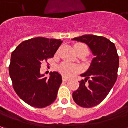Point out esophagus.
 Masks as SVG:
<instances>
[{
    "label": "esophagus",
    "instance_id": "obj_1",
    "mask_svg": "<svg viewBox=\"0 0 128 128\" xmlns=\"http://www.w3.org/2000/svg\"><path fill=\"white\" fill-rule=\"evenodd\" d=\"M62 80H63V82H66V81L68 80V78L65 77V76H62Z\"/></svg>",
    "mask_w": 128,
    "mask_h": 128
}]
</instances>
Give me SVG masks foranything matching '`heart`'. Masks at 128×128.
<instances>
[{"label":"heart","instance_id":"b5f03b06","mask_svg":"<svg viewBox=\"0 0 128 128\" xmlns=\"http://www.w3.org/2000/svg\"><path fill=\"white\" fill-rule=\"evenodd\" d=\"M80 47L85 48L88 51V47L84 44L80 43V44H77L75 45V48ZM80 70V67L78 66L77 65H75V64L68 63V62H63L59 66V71L60 72V73L64 76H66V77H70L75 73L79 72Z\"/></svg>","mask_w":128,"mask_h":128}]
</instances>
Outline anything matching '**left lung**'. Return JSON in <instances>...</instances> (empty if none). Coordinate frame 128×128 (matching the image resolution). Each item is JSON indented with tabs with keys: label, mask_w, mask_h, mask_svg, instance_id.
Returning <instances> with one entry per match:
<instances>
[{
	"label": "left lung",
	"mask_w": 128,
	"mask_h": 128,
	"mask_svg": "<svg viewBox=\"0 0 128 128\" xmlns=\"http://www.w3.org/2000/svg\"><path fill=\"white\" fill-rule=\"evenodd\" d=\"M73 40L86 43L94 56L88 70L82 74L85 80L72 93L80 106L92 108L106 97L117 79L119 59L114 44L103 36L84 35Z\"/></svg>",
	"instance_id": "8db88e82"
}]
</instances>
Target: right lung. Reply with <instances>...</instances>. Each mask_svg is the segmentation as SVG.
Segmentation results:
<instances>
[{"label":"right lung","instance_id":"obj_1","mask_svg":"<svg viewBox=\"0 0 128 128\" xmlns=\"http://www.w3.org/2000/svg\"><path fill=\"white\" fill-rule=\"evenodd\" d=\"M62 41L42 37L24 40L12 53L9 72L18 96L33 107L42 108L56 100L62 76L50 72V78L40 74L43 62L54 56Z\"/></svg>","mask_w":128,"mask_h":128}]
</instances>
